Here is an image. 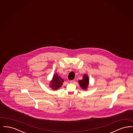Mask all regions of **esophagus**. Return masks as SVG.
<instances>
[{"instance_id": "1", "label": "esophagus", "mask_w": 133, "mask_h": 133, "mask_svg": "<svg viewBox=\"0 0 133 133\" xmlns=\"http://www.w3.org/2000/svg\"><path fill=\"white\" fill-rule=\"evenodd\" d=\"M70 82L71 83H73L75 82V80H70Z\"/></svg>"}]
</instances>
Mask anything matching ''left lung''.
Returning <instances> with one entry per match:
<instances>
[{
    "label": "left lung",
    "instance_id": "left-lung-1",
    "mask_svg": "<svg viewBox=\"0 0 133 133\" xmlns=\"http://www.w3.org/2000/svg\"><path fill=\"white\" fill-rule=\"evenodd\" d=\"M89 80L88 76L86 74L84 75L82 80L79 81V84L80 87L84 90H86L88 86Z\"/></svg>",
    "mask_w": 133,
    "mask_h": 133
}]
</instances>
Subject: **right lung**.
Here are the masks:
<instances>
[{"label":"right lung","mask_w":133,"mask_h":133,"mask_svg":"<svg viewBox=\"0 0 133 133\" xmlns=\"http://www.w3.org/2000/svg\"><path fill=\"white\" fill-rule=\"evenodd\" d=\"M63 82V79H62L60 76H59L57 74H55L50 81L49 86L52 90H57L62 86Z\"/></svg>","instance_id":"obj_1"}]
</instances>
